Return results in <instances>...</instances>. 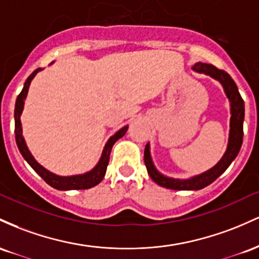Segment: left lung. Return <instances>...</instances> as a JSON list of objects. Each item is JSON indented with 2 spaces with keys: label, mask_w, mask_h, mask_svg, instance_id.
I'll list each match as a JSON object with an SVG mask.
<instances>
[{
  "label": "left lung",
  "mask_w": 259,
  "mask_h": 259,
  "mask_svg": "<svg viewBox=\"0 0 259 259\" xmlns=\"http://www.w3.org/2000/svg\"><path fill=\"white\" fill-rule=\"evenodd\" d=\"M192 69L198 73L209 75L222 84L224 93H225L226 98L229 99V103H230V131H229L228 147H226L222 159L209 170L199 174V175L188 177V179H175V177H168L161 174L154 165L152 154H150V144L148 142L144 149V162L148 174L155 184L161 186V187L176 191H198L215 181L218 177L224 174V171L235 160V158L240 152L243 139L245 103L241 98L234 79L225 71L218 69L217 67L208 65V63L197 62L196 65L192 66Z\"/></svg>",
  "instance_id": "obj_1"
}]
</instances>
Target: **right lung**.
I'll return each mask as SVG.
<instances>
[{
	"mask_svg": "<svg viewBox=\"0 0 259 259\" xmlns=\"http://www.w3.org/2000/svg\"><path fill=\"white\" fill-rule=\"evenodd\" d=\"M54 62H51V65ZM42 71V68H37L25 80L24 87H23L22 92L18 95L16 100V107H14V133H16V142L18 145V149L20 154L23 155V158L25 159V161L33 167V170L35 171L39 176H41L44 181L48 185H50L51 187L56 188L60 191H69V190H88V188L94 187V186L99 185L101 182V180L104 179L106 172L107 164H109L110 159V153H111L112 147L118 139L123 137L126 135L128 126H123L120 128L114 136L109 138V141L106 142L105 147H104L103 153H101L100 159H99L98 164L92 168L91 171H87L84 174H79V175H72V176H60L56 174L51 172L48 168H45L42 165H40L39 162L35 160V158L33 156V154L29 150L27 143H25V139L23 137V128H22V121H20V115H22L23 109H24V101L27 99L29 85H30L31 80L35 77L37 72Z\"/></svg>",
	"mask_w": 259,
	"mask_h": 259,
	"instance_id": "1",
	"label": "right lung"
}]
</instances>
